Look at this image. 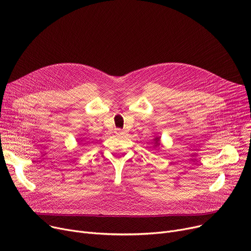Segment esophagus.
Instances as JSON below:
<instances>
[{
  "instance_id": "34e87169",
  "label": "esophagus",
  "mask_w": 251,
  "mask_h": 251,
  "mask_svg": "<svg viewBox=\"0 0 251 251\" xmlns=\"http://www.w3.org/2000/svg\"><path fill=\"white\" fill-rule=\"evenodd\" d=\"M115 132H116L117 134H126V131H124V130H122V129H116Z\"/></svg>"
}]
</instances>
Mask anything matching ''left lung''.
Segmentation results:
<instances>
[{"label": "left lung", "mask_w": 251, "mask_h": 251, "mask_svg": "<svg viewBox=\"0 0 251 251\" xmlns=\"http://www.w3.org/2000/svg\"><path fill=\"white\" fill-rule=\"evenodd\" d=\"M154 144H155V147H159L160 146V137H155L154 138Z\"/></svg>", "instance_id": "left-lung-1"}]
</instances>
